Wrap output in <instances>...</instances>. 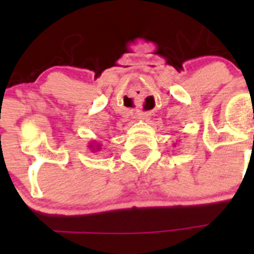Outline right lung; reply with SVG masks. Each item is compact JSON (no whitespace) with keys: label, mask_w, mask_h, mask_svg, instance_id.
Masks as SVG:
<instances>
[{"label":"right lung","mask_w":254,"mask_h":254,"mask_svg":"<svg viewBox=\"0 0 254 254\" xmlns=\"http://www.w3.org/2000/svg\"><path fill=\"white\" fill-rule=\"evenodd\" d=\"M89 147H90V150H93V151H99L100 150L99 145H98V143H95V145H94V142L90 143V145H89Z\"/></svg>","instance_id":"right-lung-1"}]
</instances>
